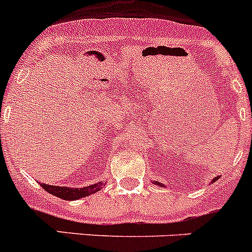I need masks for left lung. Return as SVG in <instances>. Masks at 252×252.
<instances>
[{
  "label": "left lung",
  "mask_w": 252,
  "mask_h": 252,
  "mask_svg": "<svg viewBox=\"0 0 252 252\" xmlns=\"http://www.w3.org/2000/svg\"><path fill=\"white\" fill-rule=\"evenodd\" d=\"M217 179H218V178H215V179H213L212 182H216V180H217ZM153 183H154V184H158V186H160V187H162V184L159 183V182H153Z\"/></svg>",
  "instance_id": "left-lung-1"
}]
</instances>
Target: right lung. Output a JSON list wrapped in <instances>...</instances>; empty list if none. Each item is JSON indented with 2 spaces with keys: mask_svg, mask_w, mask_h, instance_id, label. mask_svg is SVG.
Segmentation results:
<instances>
[{
  "mask_svg": "<svg viewBox=\"0 0 252 252\" xmlns=\"http://www.w3.org/2000/svg\"><path fill=\"white\" fill-rule=\"evenodd\" d=\"M40 186L43 187L46 192H49L50 194L62 198V199H65V201H73V199L87 197V195L93 194V193L98 192L103 188V183H101V182L92 184V186L83 187V188H69V187L50 186V184L45 183H40Z\"/></svg>",
  "mask_w": 252,
  "mask_h": 252,
  "instance_id": "add662e5",
  "label": "right lung"
}]
</instances>
